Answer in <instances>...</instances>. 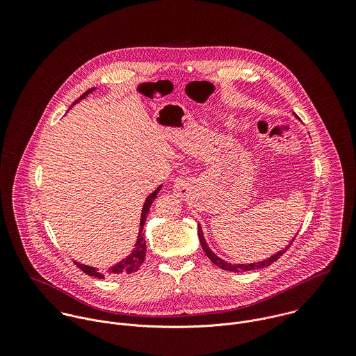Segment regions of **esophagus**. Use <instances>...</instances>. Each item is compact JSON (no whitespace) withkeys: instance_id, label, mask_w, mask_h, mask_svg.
Here are the masks:
<instances>
[{"instance_id":"1","label":"esophagus","mask_w":356,"mask_h":356,"mask_svg":"<svg viewBox=\"0 0 356 356\" xmlns=\"http://www.w3.org/2000/svg\"><path fill=\"white\" fill-rule=\"evenodd\" d=\"M191 186H192V184H191L189 178H186V177H179L174 181V191L179 196L186 195L191 191Z\"/></svg>"}]
</instances>
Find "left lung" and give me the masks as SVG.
Listing matches in <instances>:
<instances>
[{
  "label": "left lung",
  "mask_w": 356,
  "mask_h": 356,
  "mask_svg": "<svg viewBox=\"0 0 356 356\" xmlns=\"http://www.w3.org/2000/svg\"><path fill=\"white\" fill-rule=\"evenodd\" d=\"M199 238H200V244H202V248H203L204 252L209 257V260H211L215 266H218V267H220V268H223V270H226V271H236V273H240V271H250V270H254V268L268 267L271 263H274L275 260H278V259L284 254V252H286V250H288V248L292 245V243H293V240H292V243H291L284 251H280V252H277V254L267 257V259L263 260V261L251 263V264H230V263L222 260L220 257H218L216 254H213V252L208 248V245H207V243H205V240H204L203 232H202V227H200V226H199Z\"/></svg>",
  "instance_id": "1"
}]
</instances>
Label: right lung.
I'll return each mask as SVG.
<instances>
[{
    "label": "right lung",
    "instance_id": "obj_1",
    "mask_svg": "<svg viewBox=\"0 0 356 356\" xmlns=\"http://www.w3.org/2000/svg\"><path fill=\"white\" fill-rule=\"evenodd\" d=\"M95 89H89L88 92H85L78 100H82L85 99L89 93H92ZM78 100L75 102H78ZM72 102V104H75ZM161 186H159L153 193H151L145 203H144V208H143V213H141V223H140V232H138V237H137V244H136V248L131 254H129L126 259H123L120 263H118L116 266L111 267L108 271H100L95 267H89V266H83L81 263H76L74 261L83 273H86L90 277H96V278H105V277H119V275H126V274H131V273H136L140 266L144 263L145 260V252H147V244H145V233H144V225H145V220H147V215L149 212V208L152 205L153 200L157 197V193L160 191Z\"/></svg>",
    "mask_w": 356,
    "mask_h": 356
}]
</instances>
